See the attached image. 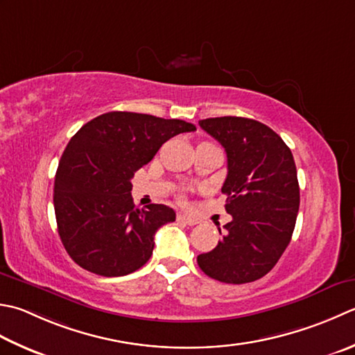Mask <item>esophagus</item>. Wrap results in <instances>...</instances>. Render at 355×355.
Masks as SVG:
<instances>
[{
	"mask_svg": "<svg viewBox=\"0 0 355 355\" xmlns=\"http://www.w3.org/2000/svg\"><path fill=\"white\" fill-rule=\"evenodd\" d=\"M177 220L180 221V223H184V225H189V226H193V225L198 223L197 218L189 217V215H186V214H178Z\"/></svg>",
	"mask_w": 355,
	"mask_h": 355,
	"instance_id": "obj_1",
	"label": "esophagus"
}]
</instances>
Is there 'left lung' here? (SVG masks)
Wrapping results in <instances>:
<instances>
[{"mask_svg":"<svg viewBox=\"0 0 355 355\" xmlns=\"http://www.w3.org/2000/svg\"><path fill=\"white\" fill-rule=\"evenodd\" d=\"M226 150L227 177L221 192L232 220L212 251L197 257L211 279L243 284L266 275L293 237L300 187L293 152L266 124L243 116L198 121Z\"/></svg>","mask_w":355,"mask_h":355,"instance_id":"left-lung-1","label":"left lung"}]
</instances>
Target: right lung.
Segmentation results:
<instances>
[{
  "label": "right lung",
  "mask_w": 355,
  "mask_h": 355,
  "mask_svg": "<svg viewBox=\"0 0 355 355\" xmlns=\"http://www.w3.org/2000/svg\"><path fill=\"white\" fill-rule=\"evenodd\" d=\"M196 129L183 120L116 110L71 138L55 175L53 207L62 246L76 265L121 277L148 263L155 232L175 221V212L164 205L137 207L130 180L169 138Z\"/></svg>",
  "instance_id": "1"
}]
</instances>
